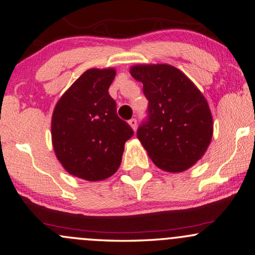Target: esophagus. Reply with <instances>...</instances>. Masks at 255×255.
Masks as SVG:
<instances>
[{
	"instance_id": "obj_1",
	"label": "esophagus",
	"mask_w": 255,
	"mask_h": 255,
	"mask_svg": "<svg viewBox=\"0 0 255 255\" xmlns=\"http://www.w3.org/2000/svg\"><path fill=\"white\" fill-rule=\"evenodd\" d=\"M128 124H130L131 128L135 131V128H137V120H135V118H131V120L128 121Z\"/></svg>"
}]
</instances>
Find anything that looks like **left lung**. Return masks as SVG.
I'll list each match as a JSON object with an SVG mask.
<instances>
[{
	"label": "left lung",
	"mask_w": 255,
	"mask_h": 255,
	"mask_svg": "<svg viewBox=\"0 0 255 255\" xmlns=\"http://www.w3.org/2000/svg\"><path fill=\"white\" fill-rule=\"evenodd\" d=\"M131 75L148 101L137 137L154 165L183 172L198 161L212 138V117L196 86L170 65H138Z\"/></svg>",
	"instance_id": "1"
}]
</instances>
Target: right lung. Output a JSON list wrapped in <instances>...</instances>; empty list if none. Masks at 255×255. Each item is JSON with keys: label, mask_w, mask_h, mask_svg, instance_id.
Returning a JSON list of instances; mask_svg holds the SVG:
<instances>
[{"label": "right lung", "mask_w": 255, "mask_h": 255, "mask_svg": "<svg viewBox=\"0 0 255 255\" xmlns=\"http://www.w3.org/2000/svg\"><path fill=\"white\" fill-rule=\"evenodd\" d=\"M114 68L88 69L58 101L52 116L55 155L72 175L101 181L116 173L133 130L109 95Z\"/></svg>", "instance_id": "add662e5"}]
</instances>
